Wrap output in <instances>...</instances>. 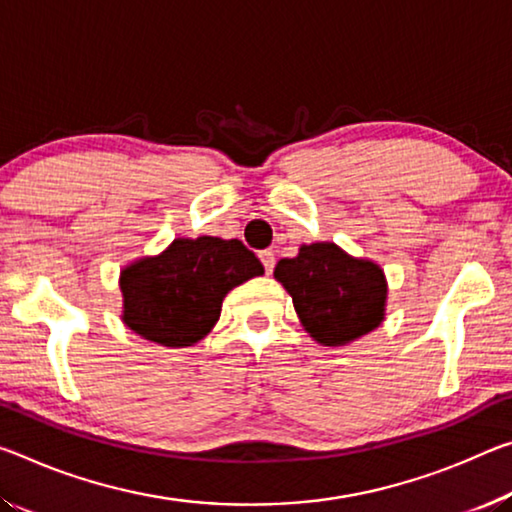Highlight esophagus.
I'll return each instance as SVG.
<instances>
[{
	"mask_svg": "<svg viewBox=\"0 0 512 512\" xmlns=\"http://www.w3.org/2000/svg\"><path fill=\"white\" fill-rule=\"evenodd\" d=\"M259 259H262L264 271H266V273H273V266H275V255H273V250H264V253H259Z\"/></svg>",
	"mask_w": 512,
	"mask_h": 512,
	"instance_id": "34e87169",
	"label": "esophagus"
}]
</instances>
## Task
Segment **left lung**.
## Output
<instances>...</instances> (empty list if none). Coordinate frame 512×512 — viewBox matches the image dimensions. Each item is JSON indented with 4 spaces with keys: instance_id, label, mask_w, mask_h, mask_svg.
<instances>
[{
    "instance_id": "1",
    "label": "left lung",
    "mask_w": 512,
    "mask_h": 512,
    "mask_svg": "<svg viewBox=\"0 0 512 512\" xmlns=\"http://www.w3.org/2000/svg\"><path fill=\"white\" fill-rule=\"evenodd\" d=\"M273 275L316 344L346 346L385 321V271L337 243H303L296 257L280 259Z\"/></svg>"
}]
</instances>
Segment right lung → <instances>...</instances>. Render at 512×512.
I'll list each match as a JSON object with an SVG mask.
<instances>
[{
  "label": "right lung",
  "instance_id": "obj_1",
  "mask_svg": "<svg viewBox=\"0 0 512 512\" xmlns=\"http://www.w3.org/2000/svg\"><path fill=\"white\" fill-rule=\"evenodd\" d=\"M262 273V262L239 239L177 237L159 255L120 271V319L148 342L193 346L216 326L223 298Z\"/></svg>",
  "mask_w": 512,
  "mask_h": 512
}]
</instances>
